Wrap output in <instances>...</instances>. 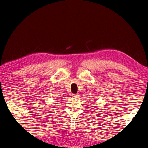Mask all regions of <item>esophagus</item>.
I'll use <instances>...</instances> for the list:
<instances>
[{"label":"esophagus","mask_w":148,"mask_h":148,"mask_svg":"<svg viewBox=\"0 0 148 148\" xmlns=\"http://www.w3.org/2000/svg\"><path fill=\"white\" fill-rule=\"evenodd\" d=\"M72 96H73V97L77 98V97H79V95H78V94H73V95H72Z\"/></svg>","instance_id":"1"}]
</instances>
